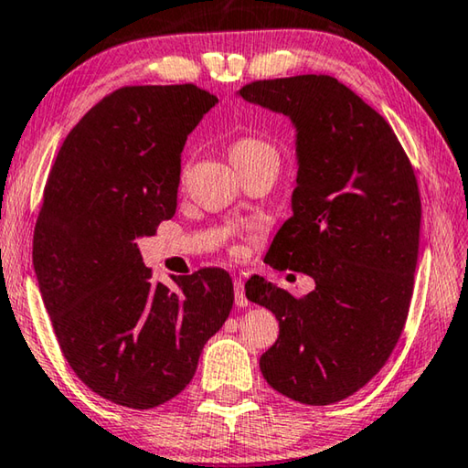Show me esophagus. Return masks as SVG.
I'll return each mask as SVG.
<instances>
[{
    "instance_id": "obj_1",
    "label": "esophagus",
    "mask_w": 468,
    "mask_h": 468,
    "mask_svg": "<svg viewBox=\"0 0 468 468\" xmlns=\"http://www.w3.org/2000/svg\"><path fill=\"white\" fill-rule=\"evenodd\" d=\"M233 289H235V303L239 308H246L248 303H250V300L246 298V285H243V281L241 279H235L233 281Z\"/></svg>"
}]
</instances>
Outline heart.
Listing matches in <instances>:
<instances>
[{"mask_svg": "<svg viewBox=\"0 0 468 468\" xmlns=\"http://www.w3.org/2000/svg\"><path fill=\"white\" fill-rule=\"evenodd\" d=\"M229 155H231L235 168H243L264 160H279L277 150H274L269 141L254 135L237 137L233 144L229 145Z\"/></svg>", "mask_w": 468, "mask_h": 468, "instance_id": "b5f03b06", "label": "heart"}]
</instances>
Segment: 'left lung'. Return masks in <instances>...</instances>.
<instances>
[{
  "label": "left lung",
  "instance_id": "left-lung-1",
  "mask_svg": "<svg viewBox=\"0 0 468 468\" xmlns=\"http://www.w3.org/2000/svg\"><path fill=\"white\" fill-rule=\"evenodd\" d=\"M239 95L298 129L293 217L264 262L316 283L303 298L262 277L246 283L248 300L279 321L261 370L295 402L335 404L379 373L404 331L419 258L417 175L388 121L329 74L251 80Z\"/></svg>",
  "mask_w": 468,
  "mask_h": 468
}]
</instances>
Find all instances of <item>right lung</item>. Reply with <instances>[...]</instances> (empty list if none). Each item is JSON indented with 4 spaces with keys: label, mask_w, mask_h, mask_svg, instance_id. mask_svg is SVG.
<instances>
[{
    "label": "right lung",
    "mask_w": 468,
    "mask_h": 468,
    "mask_svg": "<svg viewBox=\"0 0 468 468\" xmlns=\"http://www.w3.org/2000/svg\"><path fill=\"white\" fill-rule=\"evenodd\" d=\"M217 101L194 83L108 93L64 139L37 214L33 266L66 362L135 410L187 388L233 308L227 271L199 269L170 289L135 243L175 217L183 145Z\"/></svg>",
    "instance_id": "1"
}]
</instances>
